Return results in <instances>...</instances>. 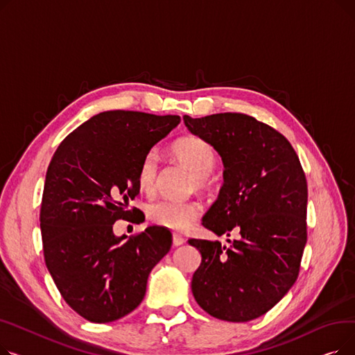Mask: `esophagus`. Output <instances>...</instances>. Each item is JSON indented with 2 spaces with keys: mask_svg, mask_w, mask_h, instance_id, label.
I'll return each instance as SVG.
<instances>
[{
  "mask_svg": "<svg viewBox=\"0 0 355 355\" xmlns=\"http://www.w3.org/2000/svg\"><path fill=\"white\" fill-rule=\"evenodd\" d=\"M184 243H185V239L182 236H180V234H174L173 236V245L174 246H181Z\"/></svg>",
  "mask_w": 355,
  "mask_h": 355,
  "instance_id": "34e87169",
  "label": "esophagus"
}]
</instances>
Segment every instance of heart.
Here are the masks:
<instances>
[{"instance_id":"heart-1","label":"heart","mask_w":355,"mask_h":355,"mask_svg":"<svg viewBox=\"0 0 355 355\" xmlns=\"http://www.w3.org/2000/svg\"><path fill=\"white\" fill-rule=\"evenodd\" d=\"M174 157L196 175L198 185H206L207 175L216 165V154L213 148L197 137L181 138L173 145ZM158 177V159L155 154L144 157L138 170L139 189L145 193L155 190ZM200 216V206L193 201L162 200L154 202L148 209V217L158 226L174 232H185L191 229Z\"/></svg>"}]
</instances>
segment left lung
I'll list each match as a JSON object with an SVG mask.
<instances>
[{"label": "left lung", "mask_w": 355, "mask_h": 355, "mask_svg": "<svg viewBox=\"0 0 355 355\" xmlns=\"http://www.w3.org/2000/svg\"><path fill=\"white\" fill-rule=\"evenodd\" d=\"M182 119L225 165V182L202 226L217 236H240L230 248L218 240H189L201 253L191 281L194 300L217 320L248 322L281 301L300 273L306 178L289 141L249 115Z\"/></svg>", "instance_id": "left-lung-1"}]
</instances>
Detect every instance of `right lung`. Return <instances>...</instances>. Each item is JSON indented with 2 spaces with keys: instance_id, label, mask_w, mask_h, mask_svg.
I'll use <instances>...</instances> for the list:
<instances>
[{
  "instance_id": "add662e5",
  "label": "right lung",
  "mask_w": 355,
  "mask_h": 355,
  "mask_svg": "<svg viewBox=\"0 0 355 355\" xmlns=\"http://www.w3.org/2000/svg\"><path fill=\"white\" fill-rule=\"evenodd\" d=\"M180 121L102 112L67 135L50 161L40 211L46 266L67 305L90 322L132 312L149 273L171 249L173 236L162 226L125 240L114 223L145 220L138 209L126 210L139 193V165Z\"/></svg>"
}]
</instances>
